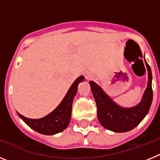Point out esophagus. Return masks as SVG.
Masks as SVG:
<instances>
[{
    "label": "esophagus",
    "instance_id": "34e87169",
    "mask_svg": "<svg viewBox=\"0 0 160 160\" xmlns=\"http://www.w3.org/2000/svg\"><path fill=\"white\" fill-rule=\"evenodd\" d=\"M85 78H86V79H87V80H90V79H91L93 78L92 73H90V72H87V73H85Z\"/></svg>",
    "mask_w": 160,
    "mask_h": 160
}]
</instances>
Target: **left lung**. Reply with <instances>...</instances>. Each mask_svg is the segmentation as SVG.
<instances>
[{
  "label": "left lung",
  "mask_w": 160,
  "mask_h": 160,
  "mask_svg": "<svg viewBox=\"0 0 160 160\" xmlns=\"http://www.w3.org/2000/svg\"><path fill=\"white\" fill-rule=\"evenodd\" d=\"M146 65L148 71V87L140 103L131 108H122L115 104L111 98L104 93L101 87L94 82H90V88L97 106L98 118L103 128L114 132H127L134 129L146 116L153 98L152 70L147 62Z\"/></svg>",
  "instance_id": "obj_1"
}]
</instances>
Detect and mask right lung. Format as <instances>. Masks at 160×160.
Returning a JSON list of instances; mask_svg holds the SVG:
<instances>
[{
	"instance_id": "obj_1",
	"label": "right lung",
	"mask_w": 160,
	"mask_h": 160,
	"mask_svg": "<svg viewBox=\"0 0 160 160\" xmlns=\"http://www.w3.org/2000/svg\"><path fill=\"white\" fill-rule=\"evenodd\" d=\"M82 81H84L83 76L78 78L58 107L44 118L32 119L25 118L19 113H18V115L29 128L42 135H54L64 131L70 122L73 99L78 91V85Z\"/></svg>"
}]
</instances>
